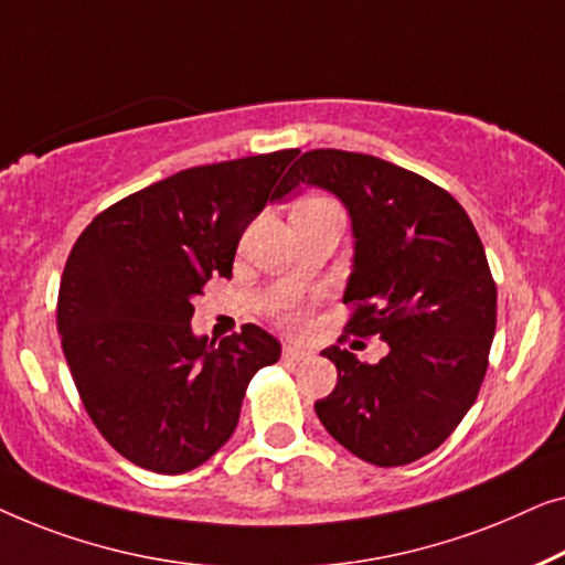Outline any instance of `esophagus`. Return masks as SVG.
I'll return each mask as SVG.
<instances>
[{
  "mask_svg": "<svg viewBox=\"0 0 565 565\" xmlns=\"http://www.w3.org/2000/svg\"><path fill=\"white\" fill-rule=\"evenodd\" d=\"M309 355H312V353H309L307 351V348H299V345H286L284 348V359L286 361H305V359H309Z\"/></svg>",
  "mask_w": 565,
  "mask_h": 565,
  "instance_id": "esophagus-1",
  "label": "esophagus"
}]
</instances>
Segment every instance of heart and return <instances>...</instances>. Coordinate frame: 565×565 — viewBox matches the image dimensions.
Masks as SVG:
<instances>
[{"instance_id":"heart-1","label":"heart","mask_w":565,"mask_h":565,"mask_svg":"<svg viewBox=\"0 0 565 565\" xmlns=\"http://www.w3.org/2000/svg\"><path fill=\"white\" fill-rule=\"evenodd\" d=\"M291 322H299V320H291Z\"/></svg>"}]
</instances>
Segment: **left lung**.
<instances>
[{
  "mask_svg": "<svg viewBox=\"0 0 565 565\" xmlns=\"http://www.w3.org/2000/svg\"><path fill=\"white\" fill-rule=\"evenodd\" d=\"M301 184L328 189L351 214L345 332L388 345L373 365L324 348L338 384L315 412L365 463L407 466L450 438L487 376L497 284L481 237L445 189L376 156L307 150L276 196Z\"/></svg>",
  "mask_w": 565,
  "mask_h": 565,
  "instance_id": "obj_1",
  "label": "left lung"
}]
</instances>
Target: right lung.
Returning <instances> with one entry per match:
<instances>
[{"mask_svg": "<svg viewBox=\"0 0 565 565\" xmlns=\"http://www.w3.org/2000/svg\"><path fill=\"white\" fill-rule=\"evenodd\" d=\"M297 148L179 171L94 217L61 276V345L92 423L130 463L186 473L235 433L258 369L281 345L256 324L192 332L206 279L233 276L245 227Z\"/></svg>", "mask_w": 565, "mask_h": 565, "instance_id": "right-lung-1", "label": "right lung"}]
</instances>
